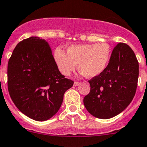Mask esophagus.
I'll use <instances>...</instances> for the list:
<instances>
[{
  "label": "esophagus",
  "instance_id": "1",
  "mask_svg": "<svg viewBox=\"0 0 147 147\" xmlns=\"http://www.w3.org/2000/svg\"><path fill=\"white\" fill-rule=\"evenodd\" d=\"M80 85V82H74V86L76 87V86H78V85Z\"/></svg>",
  "mask_w": 147,
  "mask_h": 147
}]
</instances>
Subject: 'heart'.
Instances as JSON below:
<instances>
[{
  "instance_id": "b5f03b06",
  "label": "heart",
  "mask_w": 147,
  "mask_h": 147,
  "mask_svg": "<svg viewBox=\"0 0 147 147\" xmlns=\"http://www.w3.org/2000/svg\"><path fill=\"white\" fill-rule=\"evenodd\" d=\"M111 56V49L105 42L98 44L71 45L67 49V55L57 48L54 59L59 72L69 76L76 68L88 77L93 78L100 75L108 66Z\"/></svg>"
}]
</instances>
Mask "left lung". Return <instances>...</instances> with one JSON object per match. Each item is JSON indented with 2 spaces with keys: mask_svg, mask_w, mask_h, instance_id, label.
I'll list each match as a JSON object with an SVG mask.
<instances>
[{
  "mask_svg": "<svg viewBox=\"0 0 147 147\" xmlns=\"http://www.w3.org/2000/svg\"><path fill=\"white\" fill-rule=\"evenodd\" d=\"M139 78V62L131 48L119 43L111 53L106 69L88 80L89 94L83 102L95 117L108 119L124 111L134 97Z\"/></svg>",
  "mask_w": 147,
  "mask_h": 147,
  "instance_id": "8db88e82",
  "label": "left lung"
}]
</instances>
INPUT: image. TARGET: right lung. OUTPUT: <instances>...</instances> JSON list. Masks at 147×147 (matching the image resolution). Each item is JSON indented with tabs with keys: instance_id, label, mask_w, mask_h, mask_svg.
I'll use <instances>...</instances> for the list:
<instances>
[{
	"instance_id": "1",
	"label": "right lung",
	"mask_w": 147,
	"mask_h": 147,
	"mask_svg": "<svg viewBox=\"0 0 147 147\" xmlns=\"http://www.w3.org/2000/svg\"><path fill=\"white\" fill-rule=\"evenodd\" d=\"M74 82L59 72L49 44L38 36L20 42L8 64V89L16 106L33 120L44 121L59 111Z\"/></svg>"
}]
</instances>
